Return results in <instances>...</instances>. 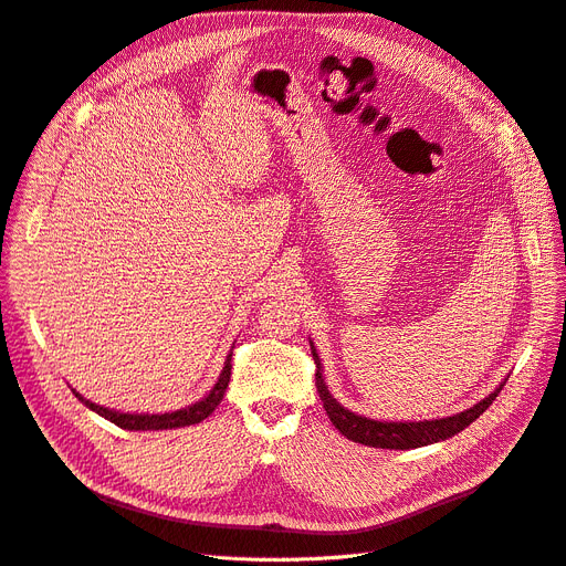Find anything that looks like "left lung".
I'll return each mask as SVG.
<instances>
[{"instance_id": "obj_1", "label": "left lung", "mask_w": 566, "mask_h": 566, "mask_svg": "<svg viewBox=\"0 0 566 566\" xmlns=\"http://www.w3.org/2000/svg\"><path fill=\"white\" fill-rule=\"evenodd\" d=\"M310 347H312V359H315V364H317L315 380H317L319 399L326 408V415L331 417L333 427H336L343 436H347L349 441L368 446V448L412 450V448H424V446H431V443H438V441H448V438H452L459 431H464L471 422H475L478 417L492 406V401L499 396L501 387H504V382H501L490 396H485V399L475 403L473 408H469L464 412H457L452 417H441V420L378 422V420H370V417H361L357 412L347 410L343 403L333 399L326 382H324L319 354H317V349L312 343H310Z\"/></svg>"}]
</instances>
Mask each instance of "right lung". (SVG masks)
Wrapping results in <instances>:
<instances>
[{
	"label": "right lung",
	"instance_id": "add662e5",
	"mask_svg": "<svg viewBox=\"0 0 566 566\" xmlns=\"http://www.w3.org/2000/svg\"><path fill=\"white\" fill-rule=\"evenodd\" d=\"M230 359H233V352H228L226 357V364H223V370L219 375L217 385L209 389V394L205 396V399L191 403L188 408H181V410H175V412H160V415H137V412H118V410H109V408H102L93 401H86L78 391L76 399L81 403H86V408H91L93 412L102 415L104 420L114 422L116 427L120 429H128V431H163V429H177V427H188V424H198L202 422L205 417L212 415L217 410V406L221 403L223 394L228 389V382H230V368H233V364H230Z\"/></svg>",
	"mask_w": 566,
	"mask_h": 566
}]
</instances>
